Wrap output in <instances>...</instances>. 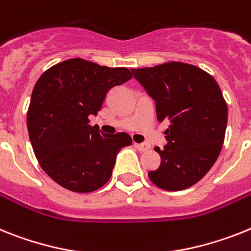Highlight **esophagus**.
Wrapping results in <instances>:
<instances>
[{"mask_svg": "<svg viewBox=\"0 0 251 251\" xmlns=\"http://www.w3.org/2000/svg\"><path fill=\"white\" fill-rule=\"evenodd\" d=\"M134 147H135L139 151H147L151 149V147H149L148 144H138V143H135V144H134Z\"/></svg>", "mask_w": 251, "mask_h": 251, "instance_id": "esophagus-1", "label": "esophagus"}]
</instances>
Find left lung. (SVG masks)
<instances>
[{
    "label": "left lung",
    "instance_id": "1",
    "mask_svg": "<svg viewBox=\"0 0 251 251\" xmlns=\"http://www.w3.org/2000/svg\"><path fill=\"white\" fill-rule=\"evenodd\" d=\"M155 100L158 121H167V145L154 148L161 166L148 176L163 190L178 191L205 176L220 155L227 126V103L214 77L201 67L170 61L131 69Z\"/></svg>",
    "mask_w": 251,
    "mask_h": 251
}]
</instances>
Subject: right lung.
Wrapping results in <instances>:
<instances>
[{"label":"right lung","instance_id":"right-lung-1","mask_svg":"<svg viewBox=\"0 0 251 251\" xmlns=\"http://www.w3.org/2000/svg\"><path fill=\"white\" fill-rule=\"evenodd\" d=\"M126 67H107L70 58L44 71L35 83L26 115L38 162L54 182L90 193L109 180L116 155L131 145L126 132L106 135L90 125L112 86L126 83Z\"/></svg>","mask_w":251,"mask_h":251}]
</instances>
